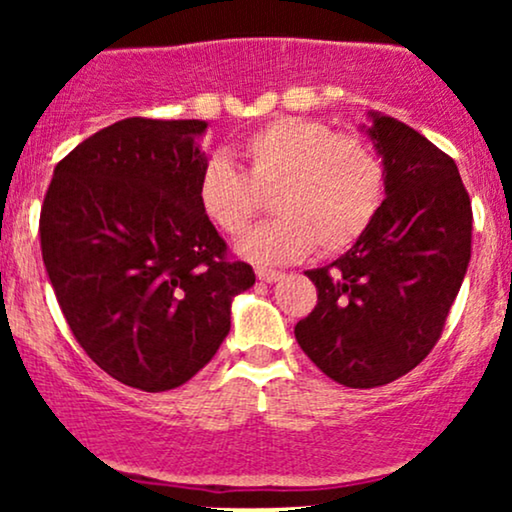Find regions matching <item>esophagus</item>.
Returning <instances> with one entry per match:
<instances>
[{
	"instance_id": "34e87169",
	"label": "esophagus",
	"mask_w": 512,
	"mask_h": 512,
	"mask_svg": "<svg viewBox=\"0 0 512 512\" xmlns=\"http://www.w3.org/2000/svg\"><path fill=\"white\" fill-rule=\"evenodd\" d=\"M281 276H284V274H281L279 269H267V267H260V269H257V279H260V281H267V284H272V281H279Z\"/></svg>"
}]
</instances>
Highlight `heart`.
Masks as SVG:
<instances>
[{
  "label": "heart",
  "instance_id": "1",
  "mask_svg": "<svg viewBox=\"0 0 512 512\" xmlns=\"http://www.w3.org/2000/svg\"><path fill=\"white\" fill-rule=\"evenodd\" d=\"M248 175L226 156L199 170L197 202L228 236H238L272 192L279 216L252 228L238 250L255 262H289L315 250H349L378 219L387 190L383 156L361 134H337L308 117H276L240 144Z\"/></svg>",
  "mask_w": 512,
  "mask_h": 512
}]
</instances>
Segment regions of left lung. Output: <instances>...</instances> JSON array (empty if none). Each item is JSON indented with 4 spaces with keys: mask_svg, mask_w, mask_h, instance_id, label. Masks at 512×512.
Returning a JSON list of instances; mask_svg holds the SVG:
<instances>
[{
    "mask_svg": "<svg viewBox=\"0 0 512 512\" xmlns=\"http://www.w3.org/2000/svg\"><path fill=\"white\" fill-rule=\"evenodd\" d=\"M387 197L366 236L308 279L313 313L296 339L327 378L368 390L431 354L472 255V202L455 161L395 117L373 115Z\"/></svg>",
    "mask_w": 512,
    "mask_h": 512,
    "instance_id": "8db88e82",
    "label": "left lung"
}]
</instances>
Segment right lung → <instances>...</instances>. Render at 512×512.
Here are the masks:
<instances>
[{"mask_svg": "<svg viewBox=\"0 0 512 512\" xmlns=\"http://www.w3.org/2000/svg\"><path fill=\"white\" fill-rule=\"evenodd\" d=\"M202 120L127 117L55 166L40 250L64 320L110 378L144 392L185 385L255 284L197 202Z\"/></svg>", "mask_w": 512, "mask_h": 512, "instance_id": "right-lung-1", "label": "right lung"}]
</instances>
